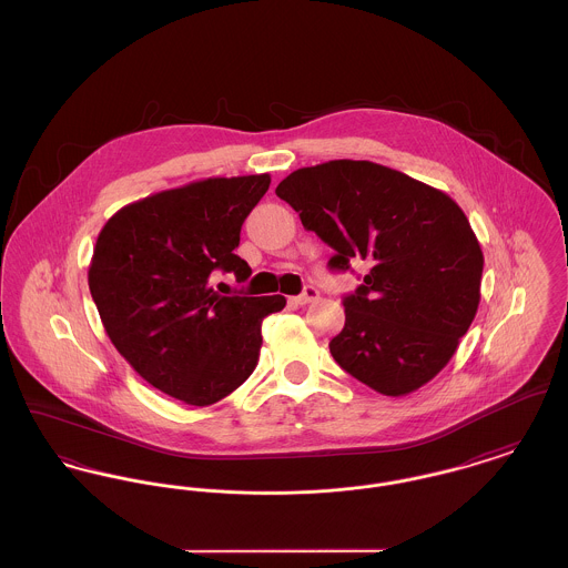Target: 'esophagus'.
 I'll list each match as a JSON object with an SVG mask.
<instances>
[{
	"label": "esophagus",
	"mask_w": 568,
	"mask_h": 568,
	"mask_svg": "<svg viewBox=\"0 0 568 568\" xmlns=\"http://www.w3.org/2000/svg\"><path fill=\"white\" fill-rule=\"evenodd\" d=\"M318 298V291L314 286H305L303 293L298 297L293 298L295 305H307V303H314Z\"/></svg>",
	"instance_id": "esophagus-1"
}]
</instances>
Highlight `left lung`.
Here are the masks:
<instances>
[{"instance_id":"1","label":"left lung","mask_w":568,"mask_h":568,"mask_svg":"<svg viewBox=\"0 0 568 568\" xmlns=\"http://www.w3.org/2000/svg\"><path fill=\"white\" fill-rule=\"evenodd\" d=\"M275 194L335 250L331 270L372 265L344 298L346 325L328 344L339 367L390 397L438 376L480 301L483 252L462 207L369 160L297 169Z\"/></svg>"}]
</instances>
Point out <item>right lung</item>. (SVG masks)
I'll return each mask as SVG.
<instances>
[{
	"mask_svg": "<svg viewBox=\"0 0 568 568\" xmlns=\"http://www.w3.org/2000/svg\"><path fill=\"white\" fill-rule=\"evenodd\" d=\"M270 183L263 173L155 192L111 215L95 240L88 282L109 339L151 387L187 406H211L250 378L261 323L286 305L210 284L215 270L250 277L235 247Z\"/></svg>",
	"mask_w": 568,
	"mask_h": 568,
	"instance_id": "right-lung-1",
	"label": "right lung"
}]
</instances>
